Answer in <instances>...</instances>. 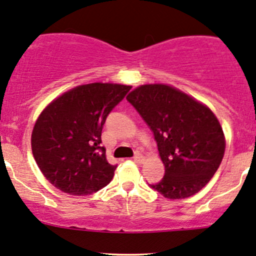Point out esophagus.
I'll list each match as a JSON object with an SVG mask.
<instances>
[{
  "label": "esophagus",
  "instance_id": "34e87169",
  "mask_svg": "<svg viewBox=\"0 0 256 256\" xmlns=\"http://www.w3.org/2000/svg\"><path fill=\"white\" fill-rule=\"evenodd\" d=\"M134 161L137 164H142L143 161H144V156H143L142 154H140V152H137V154L134 156Z\"/></svg>",
  "mask_w": 256,
  "mask_h": 256
}]
</instances>
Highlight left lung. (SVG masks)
<instances>
[{
    "mask_svg": "<svg viewBox=\"0 0 256 256\" xmlns=\"http://www.w3.org/2000/svg\"><path fill=\"white\" fill-rule=\"evenodd\" d=\"M152 131L165 176L150 184L167 198L195 195L216 172L225 137L213 112L195 98L164 84H146L126 98Z\"/></svg>",
    "mask_w": 256,
    "mask_h": 256,
    "instance_id": "left-lung-1",
    "label": "left lung"
}]
</instances>
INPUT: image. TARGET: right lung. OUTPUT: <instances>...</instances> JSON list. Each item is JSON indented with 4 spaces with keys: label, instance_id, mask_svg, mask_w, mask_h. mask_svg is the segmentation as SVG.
<instances>
[{
    "label": "right lung",
    "instance_id": "obj_1",
    "mask_svg": "<svg viewBox=\"0 0 256 256\" xmlns=\"http://www.w3.org/2000/svg\"><path fill=\"white\" fill-rule=\"evenodd\" d=\"M130 85L91 83L62 94L38 116L32 154L44 177L70 195H90L110 184L116 165L101 146L108 114Z\"/></svg>",
    "mask_w": 256,
    "mask_h": 256
}]
</instances>
